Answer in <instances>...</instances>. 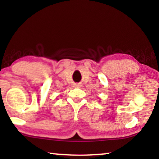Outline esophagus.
Wrapping results in <instances>:
<instances>
[{"instance_id": "1", "label": "esophagus", "mask_w": 159, "mask_h": 159, "mask_svg": "<svg viewBox=\"0 0 159 159\" xmlns=\"http://www.w3.org/2000/svg\"><path fill=\"white\" fill-rule=\"evenodd\" d=\"M74 87H75V88H79V87H80V84H74Z\"/></svg>"}]
</instances>
